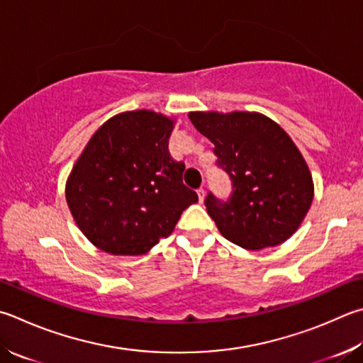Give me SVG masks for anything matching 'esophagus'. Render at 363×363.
I'll use <instances>...</instances> for the list:
<instances>
[{
  "label": "esophagus",
  "mask_w": 363,
  "mask_h": 363,
  "mask_svg": "<svg viewBox=\"0 0 363 363\" xmlns=\"http://www.w3.org/2000/svg\"><path fill=\"white\" fill-rule=\"evenodd\" d=\"M196 194H199V201L203 203V200H204V189L200 187L199 190H196Z\"/></svg>",
  "instance_id": "34e87169"
}]
</instances>
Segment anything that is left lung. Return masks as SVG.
<instances>
[{"label": "left lung", "mask_w": 363, "mask_h": 363, "mask_svg": "<svg viewBox=\"0 0 363 363\" xmlns=\"http://www.w3.org/2000/svg\"><path fill=\"white\" fill-rule=\"evenodd\" d=\"M189 118L214 144L217 167L232 181L227 201L211 192L204 199L223 238L250 250L291 238L314 195L311 173L291 136L259 113H190Z\"/></svg>", "instance_id": "left-lung-1"}]
</instances>
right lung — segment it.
I'll return each instance as SVG.
<instances>
[{"instance_id":"right-lung-1","label":"right lung","mask_w":363,"mask_h":363,"mask_svg":"<svg viewBox=\"0 0 363 363\" xmlns=\"http://www.w3.org/2000/svg\"><path fill=\"white\" fill-rule=\"evenodd\" d=\"M174 121L130 111L104 122L67 182L72 217L91 245L114 255H143L173 232L199 195L182 184L186 164L173 160Z\"/></svg>"}]
</instances>
